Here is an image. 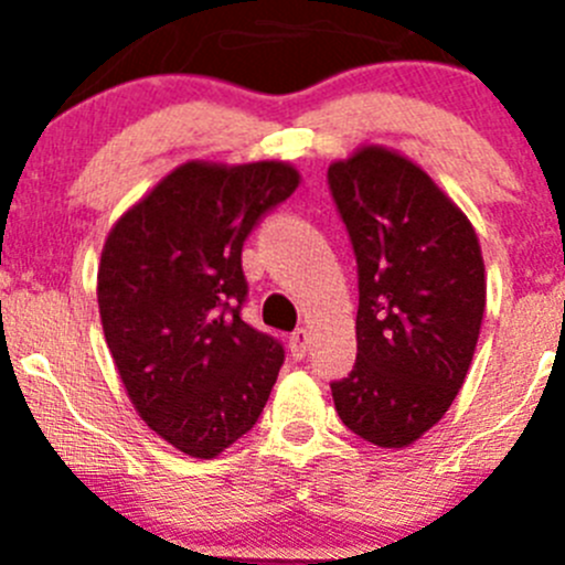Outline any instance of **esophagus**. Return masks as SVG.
<instances>
[{
  "instance_id": "esophagus-1",
  "label": "esophagus",
  "mask_w": 565,
  "mask_h": 565,
  "mask_svg": "<svg viewBox=\"0 0 565 565\" xmlns=\"http://www.w3.org/2000/svg\"><path fill=\"white\" fill-rule=\"evenodd\" d=\"M289 352H292L295 361L306 358V352H309V330L298 328L292 335H289Z\"/></svg>"
}]
</instances>
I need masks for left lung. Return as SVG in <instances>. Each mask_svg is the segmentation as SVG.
<instances>
[{
    "label": "left lung",
    "instance_id": "obj_1",
    "mask_svg": "<svg viewBox=\"0 0 565 565\" xmlns=\"http://www.w3.org/2000/svg\"><path fill=\"white\" fill-rule=\"evenodd\" d=\"M328 185L358 262V361L330 383L335 413L380 448H404L457 398L487 306L481 246L413 161L361 147Z\"/></svg>",
    "mask_w": 565,
    "mask_h": 565
}]
</instances>
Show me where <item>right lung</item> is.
<instances>
[{
	"label": "right lung",
	"mask_w": 565,
	"mask_h": 565,
	"mask_svg": "<svg viewBox=\"0 0 565 565\" xmlns=\"http://www.w3.org/2000/svg\"><path fill=\"white\" fill-rule=\"evenodd\" d=\"M284 161H188L108 232L98 267L106 344L136 413L177 451L218 457L265 409L281 341L243 322V243L292 196Z\"/></svg>",
	"instance_id": "obj_1"
}]
</instances>
